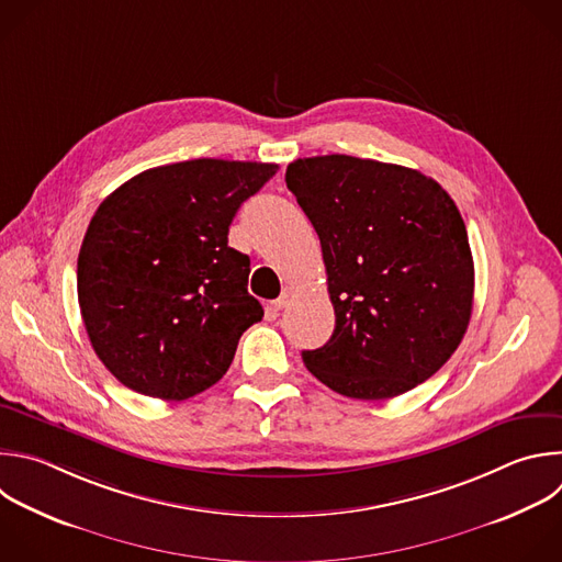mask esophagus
<instances>
[{"instance_id": "obj_1", "label": "esophagus", "mask_w": 562, "mask_h": 562, "mask_svg": "<svg viewBox=\"0 0 562 562\" xmlns=\"http://www.w3.org/2000/svg\"><path fill=\"white\" fill-rule=\"evenodd\" d=\"M291 295H293V289H291V286H284V289H282V293H280V297L273 302V306H276L278 311H280V308H284V306L289 304Z\"/></svg>"}]
</instances>
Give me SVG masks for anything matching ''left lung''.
I'll return each instance as SVG.
<instances>
[{
	"label": "left lung",
	"instance_id": "left-lung-1",
	"mask_svg": "<svg viewBox=\"0 0 562 562\" xmlns=\"http://www.w3.org/2000/svg\"><path fill=\"white\" fill-rule=\"evenodd\" d=\"M286 187L322 245L330 339L302 359L330 391L380 402L430 380L461 344L474 300L465 223L417 169L328 154L297 158Z\"/></svg>",
	"mask_w": 562,
	"mask_h": 562
}]
</instances>
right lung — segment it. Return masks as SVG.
Instances as JSON below:
<instances>
[{"instance_id": "obj_1", "label": "right lung", "mask_w": 562, "mask_h": 562, "mask_svg": "<svg viewBox=\"0 0 562 562\" xmlns=\"http://www.w3.org/2000/svg\"><path fill=\"white\" fill-rule=\"evenodd\" d=\"M276 171L273 162L182 160L140 171L99 205L77 293L92 348L123 386L182 402L225 375L240 335L265 315L229 225Z\"/></svg>"}]
</instances>
